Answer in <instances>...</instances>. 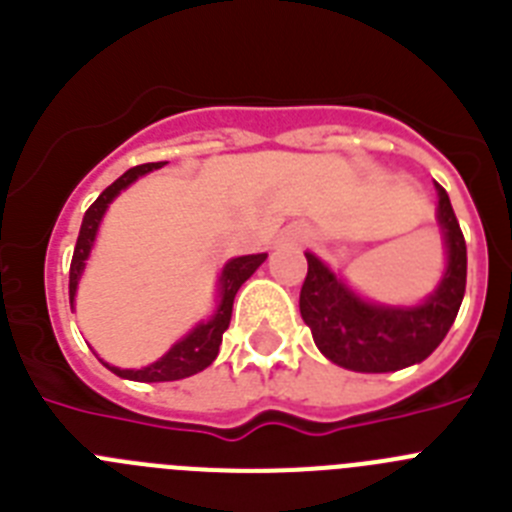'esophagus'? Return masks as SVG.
Masks as SVG:
<instances>
[{
    "label": "esophagus",
    "instance_id": "obj_1",
    "mask_svg": "<svg viewBox=\"0 0 512 512\" xmlns=\"http://www.w3.org/2000/svg\"><path fill=\"white\" fill-rule=\"evenodd\" d=\"M300 235H302V233H297V241H300Z\"/></svg>",
    "mask_w": 512,
    "mask_h": 512
}]
</instances>
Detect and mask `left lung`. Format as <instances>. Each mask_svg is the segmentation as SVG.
I'll list each match as a JSON object with an SVG mask.
<instances>
[{"instance_id": "obj_1", "label": "left lung", "mask_w": 512, "mask_h": 512, "mask_svg": "<svg viewBox=\"0 0 512 512\" xmlns=\"http://www.w3.org/2000/svg\"><path fill=\"white\" fill-rule=\"evenodd\" d=\"M438 189V225L449 266L423 305L384 307L361 300L312 253L300 292V312L320 354L351 372L382 374L420 364L446 338L467 289V243L449 194Z\"/></svg>"}]
</instances>
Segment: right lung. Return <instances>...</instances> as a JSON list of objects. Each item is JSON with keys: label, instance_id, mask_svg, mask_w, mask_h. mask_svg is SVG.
I'll return each instance as SVG.
<instances>
[{"label": "right lung", "instance_id": "add662e5", "mask_svg": "<svg viewBox=\"0 0 512 512\" xmlns=\"http://www.w3.org/2000/svg\"><path fill=\"white\" fill-rule=\"evenodd\" d=\"M161 164H140L128 169L120 179L110 184L99 194L97 200L92 202L87 212H84V220H81L79 238H76L74 259H71V271H69V300L71 310H74V297H76V284L81 279V271H84V261L89 259V251L94 246V238H97V228L102 223L104 210L110 207V202L115 200L117 194L125 187L138 179V176L148 174L153 169H161ZM266 261V253H253V256H238V259H230L225 264L223 274H220V305H217L215 315H212L207 323H200L192 333L176 341L174 346L166 351L164 356L153 364L143 366V369H117V366L104 364L110 372H115L122 379H133V382H174V379L192 377V374L202 372L215 361L217 351H220V343H223V333L230 325V315H233V300L235 292L241 289V284L251 277L253 271L259 269Z\"/></svg>", "mask_w": 512, "mask_h": 512}]
</instances>
